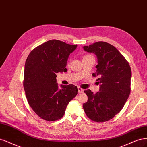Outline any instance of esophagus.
<instances>
[{
	"mask_svg": "<svg viewBox=\"0 0 147 147\" xmlns=\"http://www.w3.org/2000/svg\"><path fill=\"white\" fill-rule=\"evenodd\" d=\"M78 93H83L84 91V90L82 89V88H80V87H78Z\"/></svg>",
	"mask_w": 147,
	"mask_h": 147,
	"instance_id": "obj_1",
	"label": "esophagus"
}]
</instances>
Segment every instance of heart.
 <instances>
[{
  "mask_svg": "<svg viewBox=\"0 0 147 147\" xmlns=\"http://www.w3.org/2000/svg\"><path fill=\"white\" fill-rule=\"evenodd\" d=\"M87 56H90V55H86L85 57H87Z\"/></svg>",
  "mask_w": 147,
  "mask_h": 147,
  "instance_id": "1",
  "label": "heart"
}]
</instances>
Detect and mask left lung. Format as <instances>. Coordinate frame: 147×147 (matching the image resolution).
I'll return each instance as SVG.
<instances>
[{"mask_svg": "<svg viewBox=\"0 0 147 147\" xmlns=\"http://www.w3.org/2000/svg\"><path fill=\"white\" fill-rule=\"evenodd\" d=\"M83 48L97 56V69L92 75L101 84L95 94L89 89L84 91L88 101L83 108L90 120L105 122L114 117L125 105L131 92V69L124 56L108 42L98 41Z\"/></svg>", "mask_w": 147, "mask_h": 147, "instance_id": "left-lung-1", "label": "left lung"}]
</instances>
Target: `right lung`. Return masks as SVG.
Listing matches in <instances>:
<instances>
[{"label":"right lung","mask_w":147,"mask_h":147,"mask_svg":"<svg viewBox=\"0 0 147 147\" xmlns=\"http://www.w3.org/2000/svg\"><path fill=\"white\" fill-rule=\"evenodd\" d=\"M77 46L51 40L36 47L27 57L24 88L28 103L42 119H60L69 101L77 95L76 86L60 85L59 87L56 80L57 73L67 70L68 57Z\"/></svg>","instance_id":"obj_1"}]
</instances>
